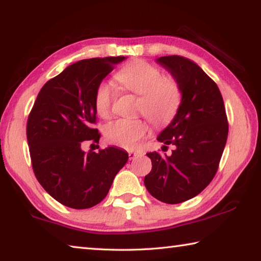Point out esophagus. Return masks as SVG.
Segmentation results:
<instances>
[{
    "instance_id": "1",
    "label": "esophagus",
    "mask_w": 261,
    "mask_h": 261,
    "mask_svg": "<svg viewBox=\"0 0 261 261\" xmlns=\"http://www.w3.org/2000/svg\"><path fill=\"white\" fill-rule=\"evenodd\" d=\"M137 154H138V153H136V151H129V160L131 161V160H134L135 158H136V156H137Z\"/></svg>"
}]
</instances>
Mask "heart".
Returning a JSON list of instances; mask_svg holds the SVG:
<instances>
[{
  "mask_svg": "<svg viewBox=\"0 0 261 261\" xmlns=\"http://www.w3.org/2000/svg\"><path fill=\"white\" fill-rule=\"evenodd\" d=\"M117 82L127 92L138 97L137 113H143L158 127L169 125L181 107L182 91L172 76H164L158 66L144 60H136L124 66L115 75ZM116 97V89L110 82L98 85L94 93V110L101 117L110 116ZM148 125L144 118H121L105 127V137L112 145L132 149L145 137Z\"/></svg>",
  "mask_w": 261,
  "mask_h": 261,
  "instance_id": "b5f03b06",
  "label": "heart"
}]
</instances>
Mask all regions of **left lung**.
I'll return each mask as SVG.
<instances>
[{
    "label": "left lung",
    "mask_w": 261,
    "mask_h": 261,
    "mask_svg": "<svg viewBox=\"0 0 261 261\" xmlns=\"http://www.w3.org/2000/svg\"><path fill=\"white\" fill-rule=\"evenodd\" d=\"M158 63L179 82L182 102L176 118L158 137L174 147L172 154L147 153L153 167L144 182L151 196L177 204L198 195L215 178L228 121L219 88L200 66L177 55L161 57Z\"/></svg>",
    "instance_id": "obj_1"
}]
</instances>
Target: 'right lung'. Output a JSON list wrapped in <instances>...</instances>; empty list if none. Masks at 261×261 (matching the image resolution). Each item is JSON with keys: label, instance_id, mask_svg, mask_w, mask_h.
<instances>
[{"label": "right lung", "instance_id": "add662e5", "mask_svg": "<svg viewBox=\"0 0 261 261\" xmlns=\"http://www.w3.org/2000/svg\"><path fill=\"white\" fill-rule=\"evenodd\" d=\"M124 57L80 60L49 80L27 120L33 171L50 195L72 209H88L106 197L129 155L116 147L82 150L99 143L94 93Z\"/></svg>", "mask_w": 261, "mask_h": 261}]
</instances>
